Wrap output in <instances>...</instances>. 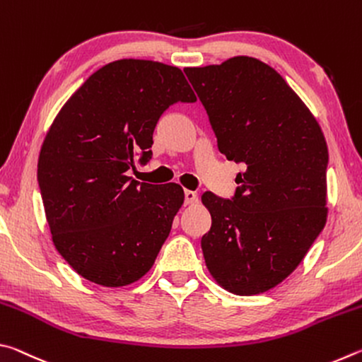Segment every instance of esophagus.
I'll return each instance as SVG.
<instances>
[{"mask_svg": "<svg viewBox=\"0 0 362 362\" xmlns=\"http://www.w3.org/2000/svg\"><path fill=\"white\" fill-rule=\"evenodd\" d=\"M183 196H185V204H192L194 203L196 198H198V194L192 192V189H185V192H183Z\"/></svg>", "mask_w": 362, "mask_h": 362, "instance_id": "1", "label": "esophagus"}]
</instances>
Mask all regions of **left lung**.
Masks as SVG:
<instances>
[{"label":"left lung","instance_id":"1","mask_svg":"<svg viewBox=\"0 0 362 362\" xmlns=\"http://www.w3.org/2000/svg\"><path fill=\"white\" fill-rule=\"evenodd\" d=\"M217 137L243 164L230 199L212 192L201 238L206 265L226 291L272 289L303 260L326 225L329 153L310 110L272 66L254 57L185 69Z\"/></svg>","mask_w":362,"mask_h":362}]
</instances>
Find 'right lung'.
I'll return each instance as SVG.
<instances>
[{
  "label": "right lung",
  "instance_id": "obj_1",
  "mask_svg": "<svg viewBox=\"0 0 362 362\" xmlns=\"http://www.w3.org/2000/svg\"><path fill=\"white\" fill-rule=\"evenodd\" d=\"M177 102H196L177 66L115 60L86 79L47 132L38 185L54 246L90 283H136L168 240L182 187L126 173L150 161L153 131Z\"/></svg>",
  "mask_w": 362,
  "mask_h": 362
}]
</instances>
